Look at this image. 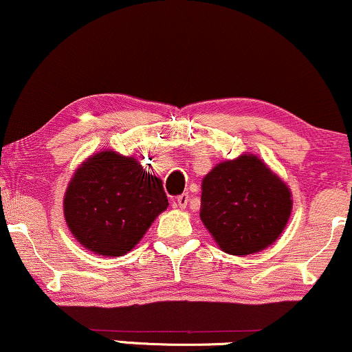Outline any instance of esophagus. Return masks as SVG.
Instances as JSON below:
<instances>
[{
    "label": "esophagus",
    "mask_w": 352,
    "mask_h": 352,
    "mask_svg": "<svg viewBox=\"0 0 352 352\" xmlns=\"http://www.w3.org/2000/svg\"><path fill=\"white\" fill-rule=\"evenodd\" d=\"M173 204H175V207H179V208L184 210L185 207H187V204H188V193H182V195L177 197Z\"/></svg>",
    "instance_id": "obj_1"
}]
</instances>
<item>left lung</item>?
<instances>
[{
  "label": "left lung",
  "instance_id": "8db88e82",
  "mask_svg": "<svg viewBox=\"0 0 352 352\" xmlns=\"http://www.w3.org/2000/svg\"><path fill=\"white\" fill-rule=\"evenodd\" d=\"M200 218L225 253L246 256L272 246L292 217L286 182L254 153L217 164L201 180Z\"/></svg>",
  "mask_w": 352,
  "mask_h": 352
}]
</instances>
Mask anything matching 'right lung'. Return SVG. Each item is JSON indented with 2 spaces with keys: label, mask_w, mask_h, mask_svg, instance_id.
<instances>
[{
  "label": "right lung",
  "mask_w": 352,
  "mask_h": 352,
  "mask_svg": "<svg viewBox=\"0 0 352 352\" xmlns=\"http://www.w3.org/2000/svg\"><path fill=\"white\" fill-rule=\"evenodd\" d=\"M63 207L78 243L114 258L142 240L153 220L167 210L168 200L162 180L145 172L135 157L100 151L76 168Z\"/></svg>",
  "instance_id": "obj_1"
}]
</instances>
